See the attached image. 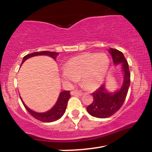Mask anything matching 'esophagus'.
Instances as JSON below:
<instances>
[{"instance_id": "1", "label": "esophagus", "mask_w": 152, "mask_h": 152, "mask_svg": "<svg viewBox=\"0 0 152 152\" xmlns=\"http://www.w3.org/2000/svg\"><path fill=\"white\" fill-rule=\"evenodd\" d=\"M71 95H76V96H82V95H83V93L78 91H73L71 92Z\"/></svg>"}]
</instances>
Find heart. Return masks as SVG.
Segmentation results:
<instances>
[{
	"label": "heart",
	"mask_w": 152,
	"mask_h": 152,
	"mask_svg": "<svg viewBox=\"0 0 152 152\" xmlns=\"http://www.w3.org/2000/svg\"><path fill=\"white\" fill-rule=\"evenodd\" d=\"M109 58L104 53H84L69 59L64 66L63 82L68 84L81 78V85L86 89H97L105 79L109 67Z\"/></svg>",
	"instance_id": "obj_1"
}]
</instances>
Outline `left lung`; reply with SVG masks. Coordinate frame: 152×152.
<instances>
[{"instance_id":"left-lung-1","label":"left lung","mask_w":152,"mask_h":152,"mask_svg":"<svg viewBox=\"0 0 152 152\" xmlns=\"http://www.w3.org/2000/svg\"><path fill=\"white\" fill-rule=\"evenodd\" d=\"M109 52L116 66L120 65L124 73V80L121 88L111 92L106 88L105 84L92 94L94 101L86 107L88 113L96 118H108L114 114L123 105L130 86V72L128 62L119 50L110 48Z\"/></svg>"}]
</instances>
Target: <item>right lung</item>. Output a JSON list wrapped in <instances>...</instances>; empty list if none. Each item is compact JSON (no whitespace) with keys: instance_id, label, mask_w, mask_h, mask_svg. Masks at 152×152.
<instances>
[{"instance_id":"1","label":"right lung","mask_w":152,"mask_h":152,"mask_svg":"<svg viewBox=\"0 0 152 152\" xmlns=\"http://www.w3.org/2000/svg\"><path fill=\"white\" fill-rule=\"evenodd\" d=\"M58 55V53L52 51L34 52V53L28 54L26 56H24L23 58L21 64H23V63L27 60L28 58H30L31 57L37 56H48L53 58L54 60H56V58ZM70 97L71 94L69 91H64L61 92L60 94H59L58 100H57L55 105H54L50 110L46 111V112L43 113L36 112V111L30 109L26 105L25 103H24L23 101L22 100L21 97H20V99H21L23 104L25 106L26 109L29 112V114H30L32 116H34L35 118H36V119L43 122H52L56 121V120L61 118V116L64 114V113H65L66 111V106H67L68 101L70 99Z\"/></svg>"}]
</instances>
